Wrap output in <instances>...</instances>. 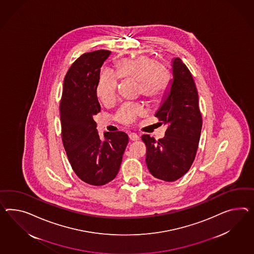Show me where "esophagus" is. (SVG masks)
Wrapping results in <instances>:
<instances>
[{
  "label": "esophagus",
  "instance_id": "esophagus-1",
  "mask_svg": "<svg viewBox=\"0 0 254 254\" xmlns=\"http://www.w3.org/2000/svg\"><path fill=\"white\" fill-rule=\"evenodd\" d=\"M129 137H130V139L131 141H137V140H139V136L137 135L135 132H130V134H129Z\"/></svg>",
  "mask_w": 254,
  "mask_h": 254
}]
</instances>
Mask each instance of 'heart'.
Returning <instances> with one entry per match:
<instances>
[{"label":"heart","instance_id":"heart-1","mask_svg":"<svg viewBox=\"0 0 254 254\" xmlns=\"http://www.w3.org/2000/svg\"><path fill=\"white\" fill-rule=\"evenodd\" d=\"M119 77L138 80V92L144 98L156 100L169 87L171 72L167 66L149 56L123 59L116 64V72L104 71L99 77L97 94L104 104L112 103L116 99ZM143 112L141 105L125 103L118 110L116 118L121 123L130 124Z\"/></svg>","mask_w":254,"mask_h":254}]
</instances>
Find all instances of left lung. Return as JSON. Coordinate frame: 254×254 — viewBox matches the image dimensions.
Here are the masks:
<instances>
[{
  "label": "left lung",
  "mask_w": 254,
  "mask_h": 254,
  "mask_svg": "<svg viewBox=\"0 0 254 254\" xmlns=\"http://www.w3.org/2000/svg\"><path fill=\"white\" fill-rule=\"evenodd\" d=\"M169 89L155 114L168 126L162 139L149 134L142 140L146 145L145 162L150 173L165 182H174L188 172L195 158L202 130L198 92L191 73L180 58L171 62Z\"/></svg>",
  "instance_id": "1"
}]
</instances>
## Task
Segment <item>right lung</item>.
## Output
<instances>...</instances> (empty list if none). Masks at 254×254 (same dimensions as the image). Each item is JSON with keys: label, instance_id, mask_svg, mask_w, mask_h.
<instances>
[{"label": "right lung", "instance_id": "right-lung-1", "mask_svg": "<svg viewBox=\"0 0 254 254\" xmlns=\"http://www.w3.org/2000/svg\"><path fill=\"white\" fill-rule=\"evenodd\" d=\"M111 52L85 53L70 67L60 104L62 138L69 162L83 182L101 186L117 176L129 137L124 131L98 134L94 116L101 110L97 96L100 68Z\"/></svg>", "mask_w": 254, "mask_h": 254}]
</instances>
